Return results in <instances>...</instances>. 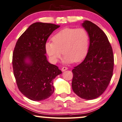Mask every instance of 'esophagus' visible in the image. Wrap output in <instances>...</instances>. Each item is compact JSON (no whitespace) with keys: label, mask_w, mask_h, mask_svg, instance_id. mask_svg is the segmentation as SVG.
Masks as SVG:
<instances>
[{"label":"esophagus","mask_w":122,"mask_h":122,"mask_svg":"<svg viewBox=\"0 0 122 122\" xmlns=\"http://www.w3.org/2000/svg\"><path fill=\"white\" fill-rule=\"evenodd\" d=\"M68 70V68L66 67H63L62 68V71H63V72L66 71V70Z\"/></svg>","instance_id":"esophagus-1"}]
</instances>
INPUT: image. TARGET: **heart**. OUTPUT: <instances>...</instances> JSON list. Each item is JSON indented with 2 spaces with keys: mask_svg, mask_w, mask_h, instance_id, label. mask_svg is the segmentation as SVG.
<instances>
[{
  "mask_svg": "<svg viewBox=\"0 0 122 122\" xmlns=\"http://www.w3.org/2000/svg\"><path fill=\"white\" fill-rule=\"evenodd\" d=\"M52 42H46L45 49L54 62L58 61L62 52L65 55L63 62L66 63L80 62L88 54L90 36L82 27L63 29L52 37Z\"/></svg>",
  "mask_w": 122,
  "mask_h": 122,
  "instance_id": "1",
  "label": "heart"
}]
</instances>
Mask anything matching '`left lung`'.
Returning <instances> with one entry per match:
<instances>
[{
    "label": "left lung",
    "mask_w": 122,
    "mask_h": 122,
    "mask_svg": "<svg viewBox=\"0 0 122 122\" xmlns=\"http://www.w3.org/2000/svg\"><path fill=\"white\" fill-rule=\"evenodd\" d=\"M82 26L90 36L88 54L83 61L72 70V88L81 98H97L107 88L113 75L114 56L105 33L88 20Z\"/></svg>",
    "instance_id": "1"
}]
</instances>
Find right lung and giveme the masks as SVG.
I'll use <instances>...</instances> for the list:
<instances>
[{
	"label": "right lung",
	"instance_id": "add662e5",
	"mask_svg": "<svg viewBox=\"0 0 122 122\" xmlns=\"http://www.w3.org/2000/svg\"><path fill=\"white\" fill-rule=\"evenodd\" d=\"M60 26L40 22L32 24L15 45L12 61L14 75L20 91L32 101L50 97L54 91L53 80L62 73L45 55L47 39Z\"/></svg>",
	"mask_w": 122,
	"mask_h": 122
}]
</instances>
